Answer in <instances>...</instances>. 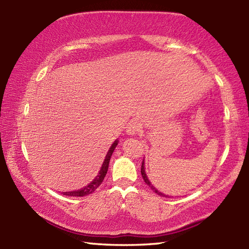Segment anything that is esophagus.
I'll use <instances>...</instances> for the list:
<instances>
[{
  "label": "esophagus",
  "mask_w": 249,
  "mask_h": 249,
  "mask_svg": "<svg viewBox=\"0 0 249 249\" xmlns=\"http://www.w3.org/2000/svg\"><path fill=\"white\" fill-rule=\"evenodd\" d=\"M141 124L139 123V122L137 121H133L131 123H129L127 129H126V133H127V135H130V136H135L137 134H139L141 131Z\"/></svg>",
  "instance_id": "1"
}]
</instances>
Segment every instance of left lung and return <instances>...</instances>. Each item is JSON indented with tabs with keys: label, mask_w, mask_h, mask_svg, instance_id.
Returning a JSON list of instances; mask_svg holds the SVG:
<instances>
[{
	"label": "left lung",
	"mask_w": 249,
	"mask_h": 249,
	"mask_svg": "<svg viewBox=\"0 0 249 249\" xmlns=\"http://www.w3.org/2000/svg\"><path fill=\"white\" fill-rule=\"evenodd\" d=\"M141 176H142V178H143V181L145 182V184H146L147 186H149V187L153 190V192L156 193L158 196H161V197H166V198L170 197V196H168V195H166V194H163V193L160 192V190H158V189L154 186V185H153V184L151 183V181L149 179V178H147V176H146V172H145L144 160H143V161H142V165H141Z\"/></svg>",
	"instance_id": "8db88e82"
}]
</instances>
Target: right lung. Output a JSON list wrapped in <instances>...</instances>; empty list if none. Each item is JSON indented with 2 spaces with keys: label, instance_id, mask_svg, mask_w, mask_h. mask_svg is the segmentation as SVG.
Segmentation results:
<instances>
[{
  "label": "right lung",
  "instance_id": "1",
  "mask_svg": "<svg viewBox=\"0 0 249 249\" xmlns=\"http://www.w3.org/2000/svg\"><path fill=\"white\" fill-rule=\"evenodd\" d=\"M119 143V139H116L112 145L110 146V149L108 150L107 154H106V157L104 160V162L102 167H100V170L98 171L97 176L93 178L92 182H89L87 186H84L80 189H77V190H72V192H63V195L64 196H71V197H83V196H88L89 194L94 193V190H96V188L99 186L100 184L103 183L104 178L106 177V174H107L108 171V167H109V161H110V158L112 156V153L114 151V149L116 147Z\"/></svg>",
  "mask_w": 249,
  "mask_h": 249
}]
</instances>
